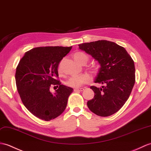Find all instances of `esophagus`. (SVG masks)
I'll return each mask as SVG.
<instances>
[{
  "label": "esophagus",
  "instance_id": "obj_1",
  "mask_svg": "<svg viewBox=\"0 0 151 151\" xmlns=\"http://www.w3.org/2000/svg\"><path fill=\"white\" fill-rule=\"evenodd\" d=\"M83 88H75L74 89V91H83Z\"/></svg>",
  "mask_w": 151,
  "mask_h": 151
}]
</instances>
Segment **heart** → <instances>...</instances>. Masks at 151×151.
<instances>
[{
  "label": "heart",
  "mask_w": 151,
  "mask_h": 151,
  "mask_svg": "<svg viewBox=\"0 0 151 151\" xmlns=\"http://www.w3.org/2000/svg\"><path fill=\"white\" fill-rule=\"evenodd\" d=\"M75 60L81 64H86L88 62L89 58L87 56L82 52H76L73 55ZM58 71L62 72V64H60L58 67ZM91 77L87 73H83V74L79 75H75L70 76L65 80V84L69 87H73V88H78L81 87L83 84L88 83Z\"/></svg>",
  "instance_id": "heart-1"
}]
</instances>
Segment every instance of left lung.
<instances>
[{
  "mask_svg": "<svg viewBox=\"0 0 151 151\" xmlns=\"http://www.w3.org/2000/svg\"><path fill=\"white\" fill-rule=\"evenodd\" d=\"M78 46L99 62L100 68L94 82L105 85L90 87L94 96L87 101V107L100 116L114 114L125 104L134 85V61L124 47L111 41L98 40Z\"/></svg>",
  "mask_w": 151,
  "mask_h": 151,
  "instance_id": "8db88e82",
  "label": "left lung"
}]
</instances>
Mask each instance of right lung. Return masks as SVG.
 Wrapping results in <instances>:
<instances>
[{"instance_id": "obj_1", "label": "right lung", "mask_w": 151, "mask_h": 151, "mask_svg": "<svg viewBox=\"0 0 151 151\" xmlns=\"http://www.w3.org/2000/svg\"><path fill=\"white\" fill-rule=\"evenodd\" d=\"M71 48H33L25 52L17 66L15 81L20 99L28 111L41 120L50 121L58 117L67 106L73 89L62 85L56 77L60 62ZM51 85L59 87L54 93L49 90Z\"/></svg>"}]
</instances>
